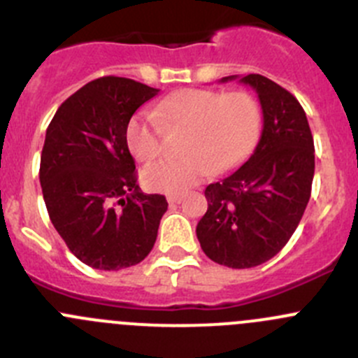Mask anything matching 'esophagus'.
I'll list each match as a JSON object with an SVG mask.
<instances>
[{
    "label": "esophagus",
    "instance_id": "1",
    "mask_svg": "<svg viewBox=\"0 0 358 358\" xmlns=\"http://www.w3.org/2000/svg\"><path fill=\"white\" fill-rule=\"evenodd\" d=\"M183 201V196H178V194H173V196H168V202L171 206L175 204H180V202Z\"/></svg>",
    "mask_w": 358,
    "mask_h": 358
}]
</instances>
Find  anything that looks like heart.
<instances>
[{"mask_svg": "<svg viewBox=\"0 0 358 358\" xmlns=\"http://www.w3.org/2000/svg\"><path fill=\"white\" fill-rule=\"evenodd\" d=\"M258 102L246 92L187 88L161 100L154 112H138L126 126V143L138 161L157 157L164 128L187 129L182 159H159L142 169L143 185L154 192L183 194L209 173L239 164L259 131Z\"/></svg>", "mask_w": 358, "mask_h": 358, "instance_id": "1", "label": "heart"}]
</instances>
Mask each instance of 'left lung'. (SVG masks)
Wrapping results in <instances>:
<instances>
[{"label": "left lung", "mask_w": 358, "mask_h": 358, "mask_svg": "<svg viewBox=\"0 0 358 358\" xmlns=\"http://www.w3.org/2000/svg\"><path fill=\"white\" fill-rule=\"evenodd\" d=\"M239 83L258 93L262 136L239 169L206 187L208 211L196 234L209 259L251 268L273 258L294 234L312 192L315 149L305 110L287 90L259 74Z\"/></svg>", "instance_id": "8db88e82"}]
</instances>
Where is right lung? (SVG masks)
Listing matches in <instances>:
<instances>
[{
    "label": "right lung",
    "instance_id": "add662e5",
    "mask_svg": "<svg viewBox=\"0 0 358 358\" xmlns=\"http://www.w3.org/2000/svg\"><path fill=\"white\" fill-rule=\"evenodd\" d=\"M157 93L133 79H95L69 96L46 129L43 199L72 255L92 268L136 265L156 243L168 202L136 185L126 126Z\"/></svg>",
    "mask_w": 358,
    "mask_h": 358
}]
</instances>
